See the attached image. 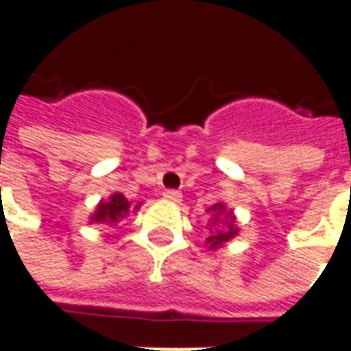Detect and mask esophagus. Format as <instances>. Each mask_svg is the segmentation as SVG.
<instances>
[{
    "label": "esophagus",
    "instance_id": "1",
    "mask_svg": "<svg viewBox=\"0 0 351 351\" xmlns=\"http://www.w3.org/2000/svg\"><path fill=\"white\" fill-rule=\"evenodd\" d=\"M163 197L169 199V201H180L182 193H180L178 190H165L163 191Z\"/></svg>",
    "mask_w": 351,
    "mask_h": 351
}]
</instances>
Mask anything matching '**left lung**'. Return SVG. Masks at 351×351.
Wrapping results in <instances>:
<instances>
[{"instance_id": "obj_1", "label": "left lung", "mask_w": 351, "mask_h": 351, "mask_svg": "<svg viewBox=\"0 0 351 351\" xmlns=\"http://www.w3.org/2000/svg\"><path fill=\"white\" fill-rule=\"evenodd\" d=\"M213 210H214V213H218V214H223L226 206H223V205H214ZM214 218H216V216H214ZM226 218H229L228 228H218V231H214L213 235L208 237V244H210V248H218L221 243H228L229 239H233V237L237 235V231H239V229L233 226V216H231V213L226 214ZM210 231H213V229H210Z\"/></svg>"}]
</instances>
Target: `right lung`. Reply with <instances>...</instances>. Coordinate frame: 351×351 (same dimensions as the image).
Wrapping results in <instances>:
<instances>
[{"instance_id": "add662e5", "label": "right lung", "mask_w": 351, "mask_h": 351, "mask_svg": "<svg viewBox=\"0 0 351 351\" xmlns=\"http://www.w3.org/2000/svg\"><path fill=\"white\" fill-rule=\"evenodd\" d=\"M141 206V203H137V205L133 206L128 201V199L123 197L122 193H114L112 197L108 199V201H101L99 206H97V210H95V214L92 216L93 221H107V223H112V221H118L122 220L125 214L130 213V208H138Z\"/></svg>"}]
</instances>
